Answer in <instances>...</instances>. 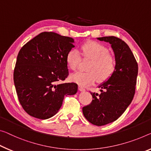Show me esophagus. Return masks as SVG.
Here are the masks:
<instances>
[{
    "instance_id": "34e87169",
    "label": "esophagus",
    "mask_w": 151,
    "mask_h": 151,
    "mask_svg": "<svg viewBox=\"0 0 151 151\" xmlns=\"http://www.w3.org/2000/svg\"><path fill=\"white\" fill-rule=\"evenodd\" d=\"M78 88H79V90H80V91H81V92L85 91V88H83L82 86H80L78 87Z\"/></svg>"
}]
</instances>
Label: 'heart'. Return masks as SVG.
Segmentation results:
<instances>
[{
	"mask_svg": "<svg viewBox=\"0 0 151 151\" xmlns=\"http://www.w3.org/2000/svg\"><path fill=\"white\" fill-rule=\"evenodd\" d=\"M105 46L96 42H90L82 45L80 53L84 59L91 60L87 66L86 72L78 71L70 76L71 82L82 86L93 84L96 80L99 82L107 80L115 69V59ZM80 53L76 49H71L66 56L68 68L75 70L80 61Z\"/></svg>",
	"mask_w": 151,
	"mask_h": 151,
	"instance_id": "1",
	"label": "heart"
}]
</instances>
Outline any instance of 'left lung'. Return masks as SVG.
I'll return each mask as SVG.
<instances>
[{
  "mask_svg": "<svg viewBox=\"0 0 151 151\" xmlns=\"http://www.w3.org/2000/svg\"><path fill=\"white\" fill-rule=\"evenodd\" d=\"M109 42L113 50L115 69L112 76L99 86L100 93L90 92L92 103L82 108L83 114L93 125L101 126L115 122L130 105L135 93L138 64L128 45L115 36L97 38Z\"/></svg>",
  "mask_w": 151,
  "mask_h": 151,
  "instance_id": "obj_1",
  "label": "left lung"
}]
</instances>
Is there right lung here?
<instances>
[{
    "instance_id": "right-lung-1",
    "label": "right lung",
    "mask_w": 151,
    "mask_h": 151,
    "mask_svg": "<svg viewBox=\"0 0 151 151\" xmlns=\"http://www.w3.org/2000/svg\"><path fill=\"white\" fill-rule=\"evenodd\" d=\"M73 43L70 37L45 32L21 48L13 80L19 103L29 115L40 119L52 117L64 96L78 92L76 83H59L69 74L66 56Z\"/></svg>"
}]
</instances>
